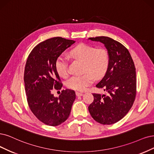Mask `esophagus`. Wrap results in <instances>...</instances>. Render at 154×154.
I'll return each instance as SVG.
<instances>
[{"instance_id":"34e87169","label":"esophagus","mask_w":154,"mask_h":154,"mask_svg":"<svg viewBox=\"0 0 154 154\" xmlns=\"http://www.w3.org/2000/svg\"><path fill=\"white\" fill-rule=\"evenodd\" d=\"M75 94H76V96H82L84 94H83V93H81V92H77V91H76L75 92Z\"/></svg>"}]
</instances>
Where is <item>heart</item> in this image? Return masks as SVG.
Here are the masks:
<instances>
[{
  "instance_id": "heart-1",
  "label": "heart",
  "mask_w": 154,
  "mask_h": 154,
  "mask_svg": "<svg viewBox=\"0 0 154 154\" xmlns=\"http://www.w3.org/2000/svg\"><path fill=\"white\" fill-rule=\"evenodd\" d=\"M70 54L84 63L82 75L72 76L66 81V87L70 89L85 90L93 83L94 77L99 79L105 75L109 65V56L104 49L82 44L72 49ZM54 67L60 77L65 78L68 75V60L65 56L61 54L57 57Z\"/></svg>"
}]
</instances>
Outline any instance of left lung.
<instances>
[{"instance_id":"1","label":"left lung","mask_w":154,"mask_h":154,"mask_svg":"<svg viewBox=\"0 0 154 154\" xmlns=\"http://www.w3.org/2000/svg\"><path fill=\"white\" fill-rule=\"evenodd\" d=\"M103 44L109 56V65L103 79L96 85L108 94H93L88 106L96 122L110 125L122 119L133 106L136 96V69L129 51L112 38L100 36L88 38Z\"/></svg>"}]
</instances>
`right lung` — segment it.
<instances>
[{"label": "right lung", "mask_w": 154, "mask_h": 154, "mask_svg": "<svg viewBox=\"0 0 154 154\" xmlns=\"http://www.w3.org/2000/svg\"><path fill=\"white\" fill-rule=\"evenodd\" d=\"M74 43L60 37L47 39L32 49L26 60L24 82L28 103L38 120L48 126L64 122L75 99L73 90H63L59 97L51 93L63 86L54 67L56 59Z\"/></svg>", "instance_id": "1"}]
</instances>
